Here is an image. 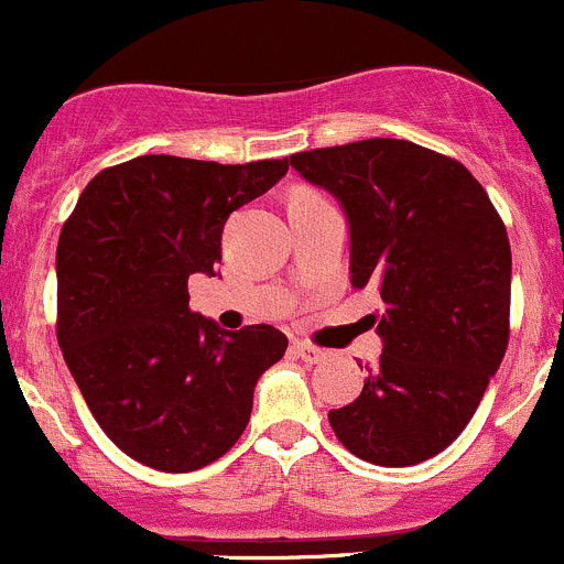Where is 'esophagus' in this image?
<instances>
[{"mask_svg":"<svg viewBox=\"0 0 564 564\" xmlns=\"http://www.w3.org/2000/svg\"><path fill=\"white\" fill-rule=\"evenodd\" d=\"M294 351H297V357H303L308 366H316V362H324L329 357L327 349H318V346L305 344V340H297V344H294Z\"/></svg>","mask_w":564,"mask_h":564,"instance_id":"esophagus-1","label":"esophagus"}]
</instances>
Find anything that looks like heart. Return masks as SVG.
Masks as SVG:
<instances>
[{"mask_svg":"<svg viewBox=\"0 0 564 564\" xmlns=\"http://www.w3.org/2000/svg\"><path fill=\"white\" fill-rule=\"evenodd\" d=\"M294 196H316V193H311V191H300V193H294Z\"/></svg>","mask_w":564,"mask_h":564,"instance_id":"b5f03b06","label":"heart"}]
</instances>
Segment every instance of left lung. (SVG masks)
<instances>
[{"label":"left lung","instance_id":"8db88e82","mask_svg":"<svg viewBox=\"0 0 564 564\" xmlns=\"http://www.w3.org/2000/svg\"><path fill=\"white\" fill-rule=\"evenodd\" d=\"M349 218L351 286H373L382 355L329 412L340 445L377 466L434 458L466 429L510 338V242L491 198L453 158L366 139L289 158Z\"/></svg>","mask_w":564,"mask_h":564}]
</instances>
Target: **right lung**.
Segmentation results:
<instances>
[{"label": "right lung", "mask_w": 564, "mask_h": 564, "mask_svg": "<svg viewBox=\"0 0 564 564\" xmlns=\"http://www.w3.org/2000/svg\"><path fill=\"white\" fill-rule=\"evenodd\" d=\"M286 172L289 158L141 155L93 176L62 226L56 340L93 417L139 464L193 471L218 460L286 351L270 324L231 333L187 308V278L215 275L226 218Z\"/></svg>", "instance_id": "right-lung-1"}]
</instances>
